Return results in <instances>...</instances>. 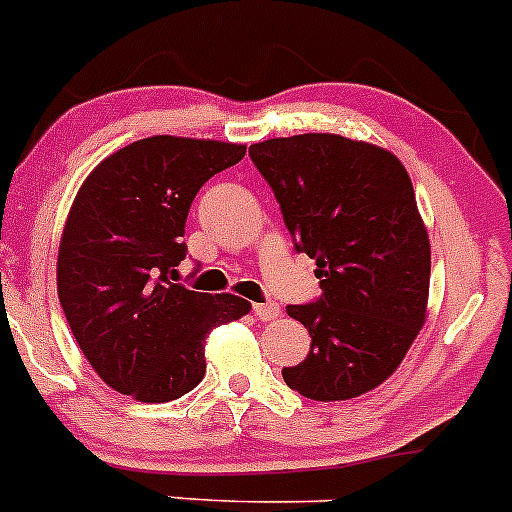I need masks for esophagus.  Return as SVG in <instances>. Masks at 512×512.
<instances>
[{"label":"esophagus","instance_id":"obj_1","mask_svg":"<svg viewBox=\"0 0 512 512\" xmlns=\"http://www.w3.org/2000/svg\"><path fill=\"white\" fill-rule=\"evenodd\" d=\"M278 313H281V308L276 303H254V315L258 320H263V323L278 318Z\"/></svg>","mask_w":512,"mask_h":512}]
</instances>
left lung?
<instances>
[{
  "instance_id": "obj_1",
  "label": "left lung",
  "mask_w": 512,
  "mask_h": 512,
  "mask_svg": "<svg viewBox=\"0 0 512 512\" xmlns=\"http://www.w3.org/2000/svg\"><path fill=\"white\" fill-rule=\"evenodd\" d=\"M249 155L323 288L286 308L313 342L283 379L315 402L360 397L402 365L426 320L431 249L412 179L389 150L330 133L256 142Z\"/></svg>"
}]
</instances>
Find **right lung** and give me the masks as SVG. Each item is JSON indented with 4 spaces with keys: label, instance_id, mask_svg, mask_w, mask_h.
I'll return each instance as SVG.
<instances>
[{
    "label": "right lung",
    "instance_id": "obj_1",
    "mask_svg": "<svg viewBox=\"0 0 512 512\" xmlns=\"http://www.w3.org/2000/svg\"><path fill=\"white\" fill-rule=\"evenodd\" d=\"M244 145L155 135L113 152L86 177L59 246L61 308L93 370L138 402H172L202 382L204 340L249 300L172 283L187 256L189 207Z\"/></svg>",
    "mask_w": 512,
    "mask_h": 512
}]
</instances>
